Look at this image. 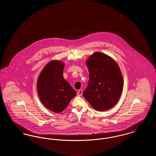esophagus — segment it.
<instances>
[{
	"label": "esophagus",
	"mask_w": 156,
	"mask_h": 156,
	"mask_svg": "<svg viewBox=\"0 0 156 156\" xmlns=\"http://www.w3.org/2000/svg\"><path fill=\"white\" fill-rule=\"evenodd\" d=\"M82 95V90L81 89L78 90V93H77V95L80 97V96H81Z\"/></svg>",
	"instance_id": "34e87169"
}]
</instances>
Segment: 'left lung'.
I'll return each mask as SVG.
<instances>
[{
    "label": "left lung",
    "mask_w": 156,
    "mask_h": 156,
    "mask_svg": "<svg viewBox=\"0 0 156 156\" xmlns=\"http://www.w3.org/2000/svg\"><path fill=\"white\" fill-rule=\"evenodd\" d=\"M87 65L89 80L83 96L98 111L111 109L119 101L123 87L118 65L110 57L99 52L90 55Z\"/></svg>",
    "instance_id": "obj_1"
}]
</instances>
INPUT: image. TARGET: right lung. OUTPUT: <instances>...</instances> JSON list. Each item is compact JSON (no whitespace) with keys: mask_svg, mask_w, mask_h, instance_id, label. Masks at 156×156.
I'll use <instances>...</instances> for the list:
<instances>
[{"mask_svg":"<svg viewBox=\"0 0 156 156\" xmlns=\"http://www.w3.org/2000/svg\"><path fill=\"white\" fill-rule=\"evenodd\" d=\"M64 63L53 60L43 68L37 81V91L41 102L52 111L60 113L76 95L63 77Z\"/></svg>","mask_w":156,"mask_h":156,"instance_id":"add662e5","label":"right lung"}]
</instances>
